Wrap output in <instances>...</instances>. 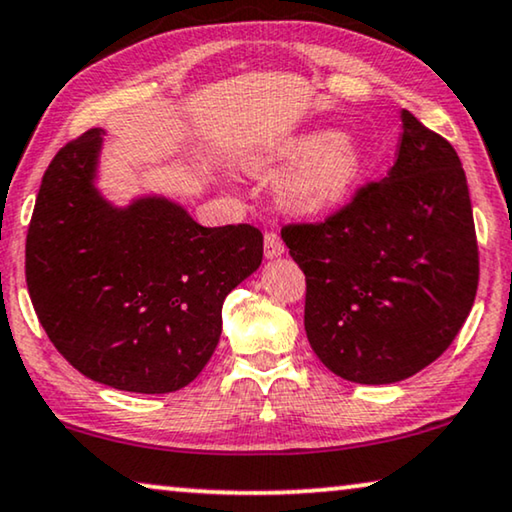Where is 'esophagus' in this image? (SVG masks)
<instances>
[{
    "label": "esophagus",
    "mask_w": 512,
    "mask_h": 512,
    "mask_svg": "<svg viewBox=\"0 0 512 512\" xmlns=\"http://www.w3.org/2000/svg\"><path fill=\"white\" fill-rule=\"evenodd\" d=\"M283 253H285V246H283V239H280V234L266 232L264 234V255L269 259H276Z\"/></svg>",
    "instance_id": "1"
}]
</instances>
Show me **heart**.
Listing matches in <instances>:
<instances>
[{
  "instance_id": "obj_1",
  "label": "heart",
  "mask_w": 512,
  "mask_h": 512,
  "mask_svg": "<svg viewBox=\"0 0 512 512\" xmlns=\"http://www.w3.org/2000/svg\"><path fill=\"white\" fill-rule=\"evenodd\" d=\"M287 167L276 176L273 192L285 208L313 215L341 204L362 183L369 155L357 136L318 127L287 134L271 148L248 157V167L266 171Z\"/></svg>"
}]
</instances>
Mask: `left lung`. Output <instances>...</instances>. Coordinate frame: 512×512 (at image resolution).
Here are the masks:
<instances>
[{
  "label": "left lung",
  "instance_id": "1",
  "mask_svg": "<svg viewBox=\"0 0 512 512\" xmlns=\"http://www.w3.org/2000/svg\"><path fill=\"white\" fill-rule=\"evenodd\" d=\"M397 162L315 225H285L306 273L308 343L359 385L415 376L448 350L478 290V241L459 155L401 111Z\"/></svg>",
  "mask_w": 512,
  "mask_h": 512
}]
</instances>
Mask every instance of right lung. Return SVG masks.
Wrapping results in <instances>:
<instances>
[{"instance_id":"right-lung-1","label":"right lung","mask_w":512,"mask_h":512,"mask_svg":"<svg viewBox=\"0 0 512 512\" xmlns=\"http://www.w3.org/2000/svg\"><path fill=\"white\" fill-rule=\"evenodd\" d=\"M104 129L48 164L27 229V290L57 352L95 383L167 394L211 359L222 304L262 264V232L201 227L160 194L113 206L97 190Z\"/></svg>"}]
</instances>
